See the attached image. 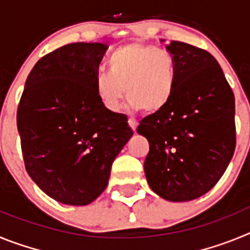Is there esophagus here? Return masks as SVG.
<instances>
[{"label":"esophagus","mask_w":250,"mask_h":250,"mask_svg":"<svg viewBox=\"0 0 250 250\" xmlns=\"http://www.w3.org/2000/svg\"><path fill=\"white\" fill-rule=\"evenodd\" d=\"M127 123H129V126L131 127L132 131H136V127H138V123H136L135 120H132V119H129V121H127Z\"/></svg>","instance_id":"1"}]
</instances>
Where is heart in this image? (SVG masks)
Masks as SVG:
<instances>
[{"instance_id": "heart-1", "label": "heart", "mask_w": 250, "mask_h": 250, "mask_svg": "<svg viewBox=\"0 0 250 250\" xmlns=\"http://www.w3.org/2000/svg\"><path fill=\"white\" fill-rule=\"evenodd\" d=\"M175 72L170 52L144 43H127L109 60V72L95 80V90L105 109L116 111L124 98V87L132 109L155 114L169 103Z\"/></svg>"}]
</instances>
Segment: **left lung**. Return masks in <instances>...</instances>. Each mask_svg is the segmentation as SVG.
Instances as JSON below:
<instances>
[{
    "mask_svg": "<svg viewBox=\"0 0 250 250\" xmlns=\"http://www.w3.org/2000/svg\"><path fill=\"white\" fill-rule=\"evenodd\" d=\"M167 50L174 59L173 94L136 131L150 145L144 163L150 188L167 200L188 202L210 190L233 158L235 101L213 55L180 41Z\"/></svg>",
    "mask_w": 250,
    "mask_h": 250,
    "instance_id": "obj_1",
    "label": "left lung"
}]
</instances>
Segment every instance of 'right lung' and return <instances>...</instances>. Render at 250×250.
<instances>
[{"label":"right lung","instance_id":"obj_1","mask_svg":"<svg viewBox=\"0 0 250 250\" xmlns=\"http://www.w3.org/2000/svg\"><path fill=\"white\" fill-rule=\"evenodd\" d=\"M105 43L75 42L39 60L25 83L17 129L25 167L52 199L86 205L107 187L115 158L132 136L127 118L99 100Z\"/></svg>","mask_w":250,"mask_h":250}]
</instances>
